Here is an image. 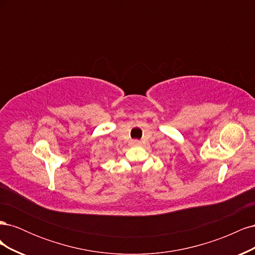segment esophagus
I'll return each instance as SVG.
<instances>
[{
    "mask_svg": "<svg viewBox=\"0 0 255 255\" xmlns=\"http://www.w3.org/2000/svg\"><path fill=\"white\" fill-rule=\"evenodd\" d=\"M133 144H139V141H138V140H133Z\"/></svg>",
    "mask_w": 255,
    "mask_h": 255,
    "instance_id": "obj_1",
    "label": "esophagus"
}]
</instances>
